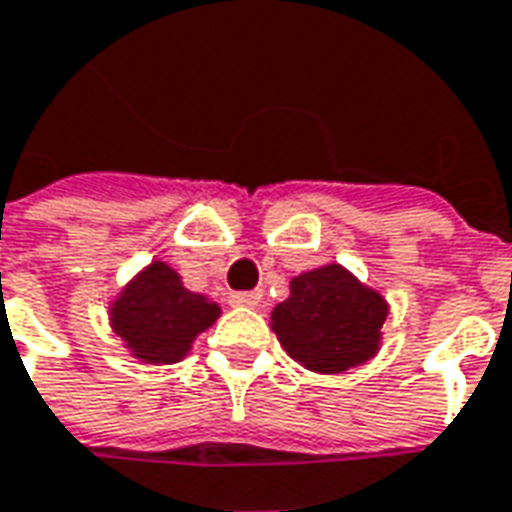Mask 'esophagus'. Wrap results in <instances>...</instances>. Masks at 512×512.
Returning a JSON list of instances; mask_svg holds the SVG:
<instances>
[{
    "label": "esophagus",
    "mask_w": 512,
    "mask_h": 512,
    "mask_svg": "<svg viewBox=\"0 0 512 512\" xmlns=\"http://www.w3.org/2000/svg\"><path fill=\"white\" fill-rule=\"evenodd\" d=\"M259 300H262L259 292H231V295H228V303L237 308H256L259 306Z\"/></svg>",
    "instance_id": "34e87169"
}]
</instances>
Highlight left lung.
I'll return each mask as SVG.
<instances>
[{
	"label": "left lung",
	"instance_id": "obj_1",
	"mask_svg": "<svg viewBox=\"0 0 512 512\" xmlns=\"http://www.w3.org/2000/svg\"><path fill=\"white\" fill-rule=\"evenodd\" d=\"M386 314L380 292L342 264H325L289 281V297L273 308L270 325L297 364L339 375L378 353Z\"/></svg>",
	"mask_w": 512,
	"mask_h": 512
}]
</instances>
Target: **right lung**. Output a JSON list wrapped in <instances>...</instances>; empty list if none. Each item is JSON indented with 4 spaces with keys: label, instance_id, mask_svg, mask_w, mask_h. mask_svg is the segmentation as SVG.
I'll return each mask as SVG.
<instances>
[{
    "label": "right lung",
    "instance_id": "obj_1",
    "mask_svg": "<svg viewBox=\"0 0 512 512\" xmlns=\"http://www.w3.org/2000/svg\"><path fill=\"white\" fill-rule=\"evenodd\" d=\"M220 306L190 292L165 262H151L112 300L110 325L143 364H176L198 333L215 325Z\"/></svg>",
    "mask_w": 512,
    "mask_h": 512
}]
</instances>
